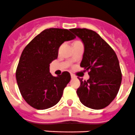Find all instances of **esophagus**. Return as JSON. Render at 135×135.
<instances>
[{
  "label": "esophagus",
  "instance_id": "esophagus-1",
  "mask_svg": "<svg viewBox=\"0 0 135 135\" xmlns=\"http://www.w3.org/2000/svg\"><path fill=\"white\" fill-rule=\"evenodd\" d=\"M71 78H72V79L76 78V76H75L74 74H73V73H71Z\"/></svg>",
  "mask_w": 135,
  "mask_h": 135
}]
</instances>
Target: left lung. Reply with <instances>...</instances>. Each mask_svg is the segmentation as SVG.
I'll return each instance as SVG.
<instances>
[{
  "instance_id": "left-lung-1",
  "label": "left lung",
  "mask_w": 135,
  "mask_h": 135,
  "mask_svg": "<svg viewBox=\"0 0 135 135\" xmlns=\"http://www.w3.org/2000/svg\"><path fill=\"white\" fill-rule=\"evenodd\" d=\"M71 31L84 45L81 67L89 72L88 80L79 78L77 94L81 104L92 109L108 106L117 96L122 83V71L115 52L95 31L88 29Z\"/></svg>"
}]
</instances>
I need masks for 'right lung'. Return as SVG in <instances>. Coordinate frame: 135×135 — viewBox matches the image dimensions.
Masks as SVG:
<instances>
[{
    "instance_id": "add662e5",
    "label": "right lung",
    "mask_w": 135,
    "mask_h": 135,
    "mask_svg": "<svg viewBox=\"0 0 135 135\" xmlns=\"http://www.w3.org/2000/svg\"><path fill=\"white\" fill-rule=\"evenodd\" d=\"M74 38L68 29L50 28L36 36L24 49L16 77L20 93L31 107L47 109L60 100L71 75L64 71L54 77L49 72V64L57 58L62 43Z\"/></svg>"
}]
</instances>
